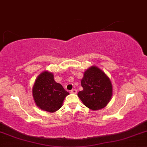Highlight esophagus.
<instances>
[{
  "instance_id": "obj_1",
  "label": "esophagus",
  "mask_w": 147,
  "mask_h": 147,
  "mask_svg": "<svg viewBox=\"0 0 147 147\" xmlns=\"http://www.w3.org/2000/svg\"><path fill=\"white\" fill-rule=\"evenodd\" d=\"M70 92H71L72 94H77V90H75V89H74V90H72L71 91H70Z\"/></svg>"
}]
</instances>
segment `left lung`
I'll return each mask as SVG.
<instances>
[{"mask_svg": "<svg viewBox=\"0 0 147 147\" xmlns=\"http://www.w3.org/2000/svg\"><path fill=\"white\" fill-rule=\"evenodd\" d=\"M83 90L78 96L85 107L93 111L103 109L113 96V85L107 75L96 66H91L81 79Z\"/></svg>", "mask_w": 147, "mask_h": 147, "instance_id": "8db88e82", "label": "left lung"}]
</instances>
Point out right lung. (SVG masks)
<instances>
[{"label": "right lung", "mask_w": 147, "mask_h": 147, "mask_svg": "<svg viewBox=\"0 0 147 147\" xmlns=\"http://www.w3.org/2000/svg\"><path fill=\"white\" fill-rule=\"evenodd\" d=\"M68 94L62 85L55 82L53 74L48 71L40 73L33 85L32 96L36 106L49 113L60 109Z\"/></svg>", "instance_id": "add662e5"}]
</instances>
